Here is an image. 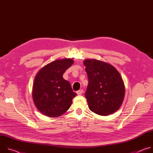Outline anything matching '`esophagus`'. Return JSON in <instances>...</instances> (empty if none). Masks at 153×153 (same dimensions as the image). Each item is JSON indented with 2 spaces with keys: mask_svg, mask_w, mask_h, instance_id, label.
Segmentation results:
<instances>
[{
  "mask_svg": "<svg viewBox=\"0 0 153 153\" xmlns=\"http://www.w3.org/2000/svg\"><path fill=\"white\" fill-rule=\"evenodd\" d=\"M83 93V90H79V91H77L76 92V93H77V95H81Z\"/></svg>",
  "mask_w": 153,
  "mask_h": 153,
  "instance_id": "1",
  "label": "esophagus"
}]
</instances>
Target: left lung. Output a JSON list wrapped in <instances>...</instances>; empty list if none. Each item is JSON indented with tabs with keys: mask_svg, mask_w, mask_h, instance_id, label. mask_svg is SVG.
<instances>
[{
	"mask_svg": "<svg viewBox=\"0 0 153 153\" xmlns=\"http://www.w3.org/2000/svg\"><path fill=\"white\" fill-rule=\"evenodd\" d=\"M88 77L85 94L88 108L100 116H108L121 106L125 93L123 80L119 71L109 63L86 59L83 61Z\"/></svg>",
	"mask_w": 153,
	"mask_h": 153,
	"instance_id": "left-lung-1",
	"label": "left lung"
}]
</instances>
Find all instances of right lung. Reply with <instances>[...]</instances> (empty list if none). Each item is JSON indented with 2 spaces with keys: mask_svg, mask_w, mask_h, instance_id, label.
Wrapping results in <instances>:
<instances>
[{
  "mask_svg": "<svg viewBox=\"0 0 153 153\" xmlns=\"http://www.w3.org/2000/svg\"><path fill=\"white\" fill-rule=\"evenodd\" d=\"M72 59L56 60L42 68L36 74L32 91L37 110L50 117H58L66 113L77 94L63 74L73 64Z\"/></svg>",
  "mask_w": 153,
  "mask_h": 153,
  "instance_id": "add662e5",
  "label": "right lung"
}]
</instances>
